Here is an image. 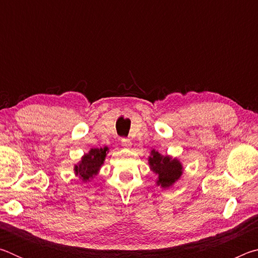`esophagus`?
<instances>
[{
    "label": "esophagus",
    "instance_id": "obj_1",
    "mask_svg": "<svg viewBox=\"0 0 258 258\" xmlns=\"http://www.w3.org/2000/svg\"><path fill=\"white\" fill-rule=\"evenodd\" d=\"M121 145H123L125 148H130L131 146H132V142H131L128 139L123 138V139H121Z\"/></svg>",
    "mask_w": 258,
    "mask_h": 258
}]
</instances>
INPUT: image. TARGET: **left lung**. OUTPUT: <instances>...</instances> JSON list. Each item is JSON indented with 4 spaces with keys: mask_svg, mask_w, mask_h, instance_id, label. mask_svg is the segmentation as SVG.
<instances>
[{
    "mask_svg": "<svg viewBox=\"0 0 258 258\" xmlns=\"http://www.w3.org/2000/svg\"><path fill=\"white\" fill-rule=\"evenodd\" d=\"M149 164L152 171L158 175L157 184L161 187L171 186L174 182L180 178L182 174V165L177 159L161 156L159 152L151 151Z\"/></svg>",
    "mask_w": 258,
    "mask_h": 258,
    "instance_id": "8db88e82",
    "label": "left lung"
}]
</instances>
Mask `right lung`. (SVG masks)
Returning <instances> with one entry per match:
<instances>
[{
  "label": "right lung",
  "mask_w": 258,
  "mask_h": 258,
  "mask_svg": "<svg viewBox=\"0 0 258 258\" xmlns=\"http://www.w3.org/2000/svg\"><path fill=\"white\" fill-rule=\"evenodd\" d=\"M107 150V147L100 148V149L99 148L91 149L89 154L83 157L80 165L75 166V172L83 181H89L98 173L99 168L103 164L104 158H106Z\"/></svg>",
  "instance_id": "add662e5"
}]
</instances>
